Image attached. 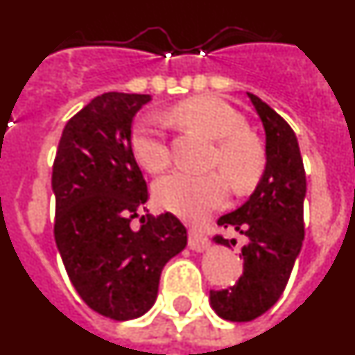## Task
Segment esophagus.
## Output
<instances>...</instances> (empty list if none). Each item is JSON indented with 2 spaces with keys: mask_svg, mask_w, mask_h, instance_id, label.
I'll use <instances>...</instances> for the list:
<instances>
[{
  "mask_svg": "<svg viewBox=\"0 0 355 355\" xmlns=\"http://www.w3.org/2000/svg\"><path fill=\"white\" fill-rule=\"evenodd\" d=\"M188 245H190L192 250H196V252H205L209 247V240L202 231L192 227L190 233H188Z\"/></svg>",
  "mask_w": 355,
  "mask_h": 355,
  "instance_id": "34e87169",
  "label": "esophagus"
}]
</instances>
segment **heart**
<instances>
[{
  "mask_svg": "<svg viewBox=\"0 0 355 355\" xmlns=\"http://www.w3.org/2000/svg\"><path fill=\"white\" fill-rule=\"evenodd\" d=\"M174 117L208 139L216 140L211 165L220 167L236 190H247L259 180L265 168V149L249 133L245 117L227 101L215 96L192 97L174 108ZM131 150L140 167L159 172L168 165V146L162 122L155 115H142L131 131ZM155 197L168 211L190 222L220 208L227 197V184L218 172L190 174L175 171L155 184Z\"/></svg>",
  "mask_w": 355,
  "mask_h": 355,
  "instance_id": "heart-1",
  "label": "heart"
}]
</instances>
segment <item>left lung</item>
I'll use <instances>...</instances> for the list:
<instances>
[{
    "mask_svg": "<svg viewBox=\"0 0 355 355\" xmlns=\"http://www.w3.org/2000/svg\"><path fill=\"white\" fill-rule=\"evenodd\" d=\"M265 130V171L249 199L216 224L245 238L243 274L227 290L209 291V306L229 322H250L268 311L286 288L304 241L306 172L299 142L281 115L247 92ZM231 247L236 240L213 238Z\"/></svg>",
    "mask_w": 355,
    "mask_h": 355,
    "instance_id": "8db88e82",
    "label": "left lung"
}]
</instances>
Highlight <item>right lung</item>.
Returning <instances> with one entry per match:
<instances>
[{"label": "right lung", "instance_id": "1", "mask_svg": "<svg viewBox=\"0 0 355 355\" xmlns=\"http://www.w3.org/2000/svg\"><path fill=\"white\" fill-rule=\"evenodd\" d=\"M149 101V94L94 97L65 124L53 163L55 241L65 270L90 309L119 322L149 311L163 266L187 247V227L172 213L140 215L147 184L130 139Z\"/></svg>", "mask_w": 355, "mask_h": 355}]
</instances>
